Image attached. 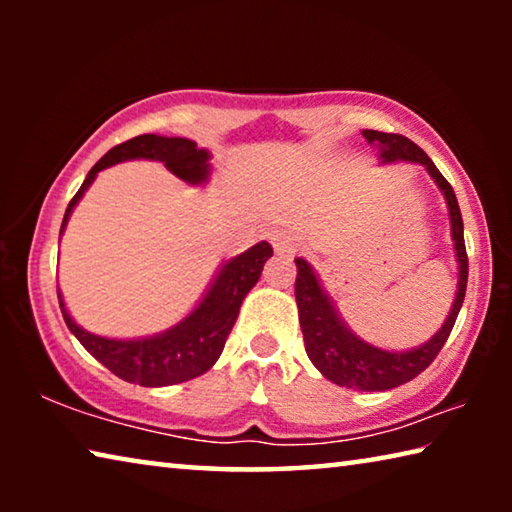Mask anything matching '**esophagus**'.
Listing matches in <instances>:
<instances>
[{"mask_svg": "<svg viewBox=\"0 0 512 512\" xmlns=\"http://www.w3.org/2000/svg\"><path fill=\"white\" fill-rule=\"evenodd\" d=\"M268 239H271L275 253H280V255L296 253L298 246H300L298 244V237L293 235L291 230H273L271 235H268Z\"/></svg>", "mask_w": 512, "mask_h": 512, "instance_id": "34e87169", "label": "esophagus"}]
</instances>
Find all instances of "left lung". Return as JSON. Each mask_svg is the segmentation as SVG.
I'll return each mask as SVG.
<instances>
[{
    "instance_id": "8db88e82",
    "label": "left lung",
    "mask_w": 512,
    "mask_h": 512,
    "mask_svg": "<svg viewBox=\"0 0 512 512\" xmlns=\"http://www.w3.org/2000/svg\"><path fill=\"white\" fill-rule=\"evenodd\" d=\"M363 137L370 146H375L379 162H413L422 164L438 185L440 194L445 196L449 210V225H452V241L456 250L458 264V284L452 309L440 325L436 334L422 345L411 350H381L377 345L366 343L352 332L343 316L336 309L334 300L323 289V282L316 275L314 266L307 259L296 257V302L300 314V329L305 336V350L311 363L320 370L325 379L334 381L336 386L354 388V391H388V388L402 386L429 366L443 350L449 332L456 323L458 311L463 307L465 287H467V253L463 239V219L458 210V201L452 185L436 169V164L424 153L418 144L406 140L404 135L381 133V131H363Z\"/></svg>"
}]
</instances>
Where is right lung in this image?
<instances>
[{
  "label": "right lung",
  "instance_id": "1",
  "mask_svg": "<svg viewBox=\"0 0 512 512\" xmlns=\"http://www.w3.org/2000/svg\"><path fill=\"white\" fill-rule=\"evenodd\" d=\"M126 160L162 162L173 176L194 187L205 185L212 176L210 151L198 149L196 142L187 140V137H133V140L110 149L90 169L81 189L67 205L63 225H60V237H63L74 207L88 192L97 173ZM271 255L273 248L268 246V241H259L246 253L225 259L216 268V275L207 284L198 305L180 323L164 329L160 334L137 336V339H108V336L92 334L69 316L58 289L60 311H63L69 332L79 339V343L94 359L103 363L110 372H115L119 379L149 388L183 384V381L201 377L221 357L225 339H228L230 329L239 316L241 302L257 284L266 259Z\"/></svg>",
  "mask_w": 512,
  "mask_h": 512
}]
</instances>
